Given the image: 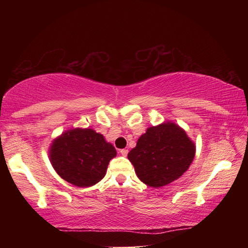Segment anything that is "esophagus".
<instances>
[{
    "label": "esophagus",
    "instance_id": "34e87169",
    "mask_svg": "<svg viewBox=\"0 0 248 248\" xmlns=\"http://www.w3.org/2000/svg\"><path fill=\"white\" fill-rule=\"evenodd\" d=\"M120 154L123 155V156H127V155H128V150L127 149L120 150Z\"/></svg>",
    "mask_w": 248,
    "mask_h": 248
}]
</instances>
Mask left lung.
<instances>
[{"label": "left lung", "instance_id": "left-lung-1", "mask_svg": "<svg viewBox=\"0 0 248 248\" xmlns=\"http://www.w3.org/2000/svg\"><path fill=\"white\" fill-rule=\"evenodd\" d=\"M196 145L174 123L150 127L128 154L136 174L150 187L166 186L189 169Z\"/></svg>", "mask_w": 248, "mask_h": 248}]
</instances>
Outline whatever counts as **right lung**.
Returning a JSON list of instances; mask_svg holds the SVG:
<instances>
[{"mask_svg": "<svg viewBox=\"0 0 248 248\" xmlns=\"http://www.w3.org/2000/svg\"><path fill=\"white\" fill-rule=\"evenodd\" d=\"M116 149L93 129H70L52 141L49 158L62 179L78 187H91L106 175Z\"/></svg>", "mask_w": 248, "mask_h": 248, "instance_id": "right-lung-1", "label": "right lung"}]
</instances>
